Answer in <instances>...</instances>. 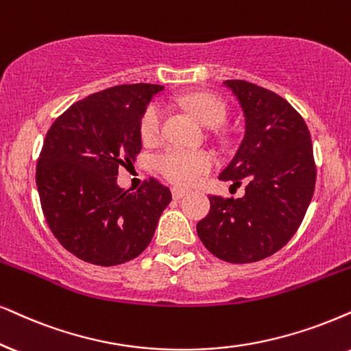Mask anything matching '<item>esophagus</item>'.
<instances>
[{
	"mask_svg": "<svg viewBox=\"0 0 351 351\" xmlns=\"http://www.w3.org/2000/svg\"><path fill=\"white\" fill-rule=\"evenodd\" d=\"M171 194H173V199H176V201H178V199H181L183 196H186V194H188V191L183 189V188H173Z\"/></svg>",
	"mask_w": 351,
	"mask_h": 351,
	"instance_id": "esophagus-1",
	"label": "esophagus"
}]
</instances>
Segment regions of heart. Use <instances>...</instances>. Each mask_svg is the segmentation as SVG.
<instances>
[{
  "label": "heart",
  "instance_id": "b5f03b06",
  "mask_svg": "<svg viewBox=\"0 0 351 351\" xmlns=\"http://www.w3.org/2000/svg\"><path fill=\"white\" fill-rule=\"evenodd\" d=\"M186 108L204 126L214 128L223 123L227 112L217 97L210 94H191L181 99ZM163 108L160 104H150L141 118L139 131L144 143H155L160 137ZM215 165L214 155L207 150L168 147L155 157V167L171 183L180 186L196 184Z\"/></svg>",
  "mask_w": 351,
  "mask_h": 351
}]
</instances>
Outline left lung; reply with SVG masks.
Segmentation results:
<instances>
[{"mask_svg": "<svg viewBox=\"0 0 351 351\" xmlns=\"http://www.w3.org/2000/svg\"><path fill=\"white\" fill-rule=\"evenodd\" d=\"M245 114V137L219 178L246 183L245 196H210L197 223L202 245L221 261L247 264L272 256L303 221L316 184L313 144L296 110L272 90L225 81Z\"/></svg>", "mask_w": 351, "mask_h": 351, "instance_id": "obj_1", "label": "left lung"}]
</instances>
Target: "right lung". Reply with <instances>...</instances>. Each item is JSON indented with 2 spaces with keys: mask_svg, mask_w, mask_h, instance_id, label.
<instances>
[{
  "mask_svg": "<svg viewBox=\"0 0 351 351\" xmlns=\"http://www.w3.org/2000/svg\"><path fill=\"white\" fill-rule=\"evenodd\" d=\"M160 90L105 88L71 105L47 132L35 175L43 215L61 246L86 263L110 267L139 256L171 201L155 180L136 193L117 183L118 167L141 152V118Z\"/></svg>",
  "mask_w": 351,
  "mask_h": 351,
  "instance_id": "add662e5",
  "label": "right lung"
}]
</instances>
